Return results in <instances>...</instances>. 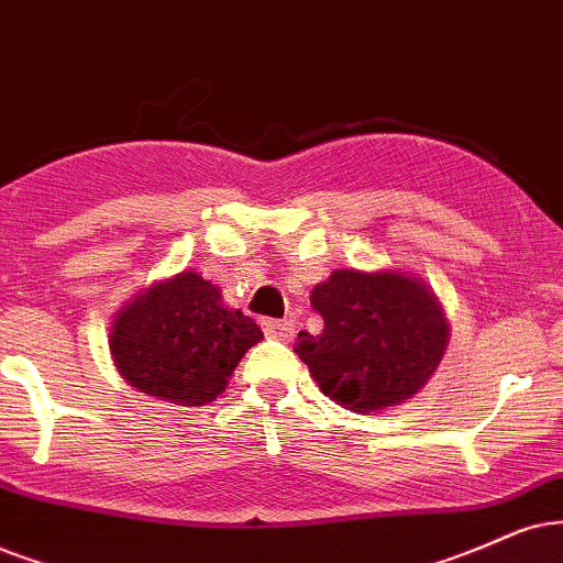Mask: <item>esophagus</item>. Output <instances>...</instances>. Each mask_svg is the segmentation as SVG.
<instances>
[{"mask_svg": "<svg viewBox=\"0 0 563 563\" xmlns=\"http://www.w3.org/2000/svg\"><path fill=\"white\" fill-rule=\"evenodd\" d=\"M262 330L273 340H290L294 334V324L283 322V319H262Z\"/></svg>", "mask_w": 563, "mask_h": 563, "instance_id": "1", "label": "esophagus"}]
</instances>
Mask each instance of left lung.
Segmentation results:
<instances>
[{"label":"left lung","mask_w":563,"mask_h":563,"mask_svg":"<svg viewBox=\"0 0 563 563\" xmlns=\"http://www.w3.org/2000/svg\"><path fill=\"white\" fill-rule=\"evenodd\" d=\"M311 306L324 330L298 332L294 351L319 389L353 412L408 400L444 355V314L408 275L334 269L311 290Z\"/></svg>","instance_id":"left-lung-1"}]
</instances>
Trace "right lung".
Returning a JSON list of instances; mask_svg holds the SVG:
<instances>
[{
    "label": "right lung",
    "mask_w": 563,
    "mask_h": 563,
    "mask_svg": "<svg viewBox=\"0 0 563 563\" xmlns=\"http://www.w3.org/2000/svg\"><path fill=\"white\" fill-rule=\"evenodd\" d=\"M262 340L252 317L220 303L197 273L134 298L111 327V353L132 387L170 402L216 400L244 353Z\"/></svg>",
    "instance_id": "obj_1"
}]
</instances>
